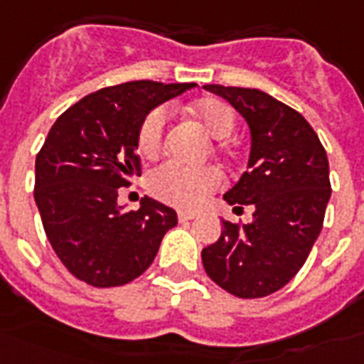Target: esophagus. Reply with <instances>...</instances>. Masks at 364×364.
Returning a JSON list of instances; mask_svg holds the SVG:
<instances>
[{"mask_svg": "<svg viewBox=\"0 0 364 364\" xmlns=\"http://www.w3.org/2000/svg\"><path fill=\"white\" fill-rule=\"evenodd\" d=\"M190 219H196V213H190V211H180V213H178V221L180 223L190 221Z\"/></svg>", "mask_w": 364, "mask_h": 364, "instance_id": "esophagus-1", "label": "esophagus"}]
</instances>
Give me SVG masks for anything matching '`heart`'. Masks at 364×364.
Masks as SVG:
<instances>
[{"label": "heart", "mask_w": 364, "mask_h": 364, "mask_svg": "<svg viewBox=\"0 0 364 364\" xmlns=\"http://www.w3.org/2000/svg\"><path fill=\"white\" fill-rule=\"evenodd\" d=\"M188 114L198 122L203 132L215 137L213 151L230 155L225 143L237 126L235 110L219 98H201L188 108ZM166 141V116L163 110H153L143 118L137 132V149L145 159L161 155ZM221 174L213 166H182L178 163H164L151 172L149 190L156 200L180 209H198L208 196L219 188Z\"/></svg>", "instance_id": "1"}]
</instances>
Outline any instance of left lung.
I'll return each instance as SVG.
<instances>
[{"mask_svg": "<svg viewBox=\"0 0 364 364\" xmlns=\"http://www.w3.org/2000/svg\"><path fill=\"white\" fill-rule=\"evenodd\" d=\"M242 114L252 134L248 171L225 193L254 221H223L219 240L201 250L209 277L238 299L285 287L309 258L330 201V164L316 132L291 106L258 89L205 85Z\"/></svg>", "mask_w": 364, "mask_h": 364, "instance_id": "obj_1", "label": "left lung"}]
</instances>
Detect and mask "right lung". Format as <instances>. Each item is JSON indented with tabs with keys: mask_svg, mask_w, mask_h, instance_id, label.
Listing matches in <instances>:
<instances>
[{
	"mask_svg": "<svg viewBox=\"0 0 364 364\" xmlns=\"http://www.w3.org/2000/svg\"><path fill=\"white\" fill-rule=\"evenodd\" d=\"M196 83L129 81L70 106L50 127L34 164V201L55 256L92 287H120L153 264L176 211L143 198L120 213L118 188L141 174L137 132L151 108Z\"/></svg>",
	"mask_w": 364,
	"mask_h": 364,
	"instance_id": "add662e5",
	"label": "right lung"
}]
</instances>
